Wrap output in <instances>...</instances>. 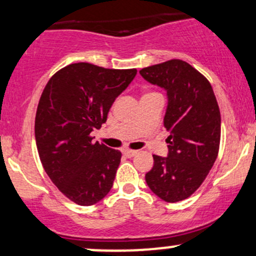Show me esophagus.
Instances as JSON below:
<instances>
[{
    "instance_id": "esophagus-1",
    "label": "esophagus",
    "mask_w": 256,
    "mask_h": 256,
    "mask_svg": "<svg viewBox=\"0 0 256 256\" xmlns=\"http://www.w3.org/2000/svg\"><path fill=\"white\" fill-rule=\"evenodd\" d=\"M128 158H131V156H134L137 154V150H124L122 152Z\"/></svg>"
}]
</instances>
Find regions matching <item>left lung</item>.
<instances>
[{
	"label": "left lung",
	"instance_id": "8db88e82",
	"mask_svg": "<svg viewBox=\"0 0 256 256\" xmlns=\"http://www.w3.org/2000/svg\"><path fill=\"white\" fill-rule=\"evenodd\" d=\"M148 82L166 91L164 128L168 156H153L146 174L152 192L169 203L184 200L200 187L218 158L221 116L212 87L204 75L181 60L140 70Z\"/></svg>",
	"mask_w": 256,
	"mask_h": 256
}]
</instances>
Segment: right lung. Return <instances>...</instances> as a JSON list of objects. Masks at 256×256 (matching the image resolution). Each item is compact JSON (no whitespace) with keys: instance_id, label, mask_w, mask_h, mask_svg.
<instances>
[{"instance_id":"right-lung-1","label":"right lung","mask_w":256,"mask_h":256,"mask_svg":"<svg viewBox=\"0 0 256 256\" xmlns=\"http://www.w3.org/2000/svg\"><path fill=\"white\" fill-rule=\"evenodd\" d=\"M136 74V69L74 63L56 72L42 92L35 118L42 166L78 206H94L113 187L122 152L94 143L91 132L106 122L115 98Z\"/></svg>"}]
</instances>
